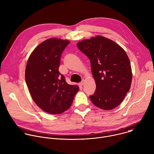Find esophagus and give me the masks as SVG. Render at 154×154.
<instances>
[{
  "mask_svg": "<svg viewBox=\"0 0 154 154\" xmlns=\"http://www.w3.org/2000/svg\"><path fill=\"white\" fill-rule=\"evenodd\" d=\"M83 85H84V80L82 81V82L80 83V86H83Z\"/></svg>",
  "mask_w": 154,
  "mask_h": 154,
  "instance_id": "1",
  "label": "esophagus"
}]
</instances>
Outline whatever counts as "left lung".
I'll return each instance as SVG.
<instances>
[{
	"instance_id": "8db88e82",
	"label": "left lung",
	"mask_w": 154,
	"mask_h": 154,
	"mask_svg": "<svg viewBox=\"0 0 154 154\" xmlns=\"http://www.w3.org/2000/svg\"><path fill=\"white\" fill-rule=\"evenodd\" d=\"M78 48L91 62L96 90L89 96L92 103L103 110L117 107L129 91L131 63L125 50L114 41L96 36L77 43Z\"/></svg>"
}]
</instances>
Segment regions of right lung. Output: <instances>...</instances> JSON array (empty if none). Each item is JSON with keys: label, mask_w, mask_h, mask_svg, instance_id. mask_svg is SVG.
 <instances>
[{"label": "right lung", "mask_w": 154, "mask_h": 154, "mask_svg": "<svg viewBox=\"0 0 154 154\" xmlns=\"http://www.w3.org/2000/svg\"><path fill=\"white\" fill-rule=\"evenodd\" d=\"M70 43L49 38L37 46L30 55L25 69V80L35 104L51 114H61L71 106L79 90L66 83L59 71L61 55Z\"/></svg>", "instance_id": "1"}]
</instances>
